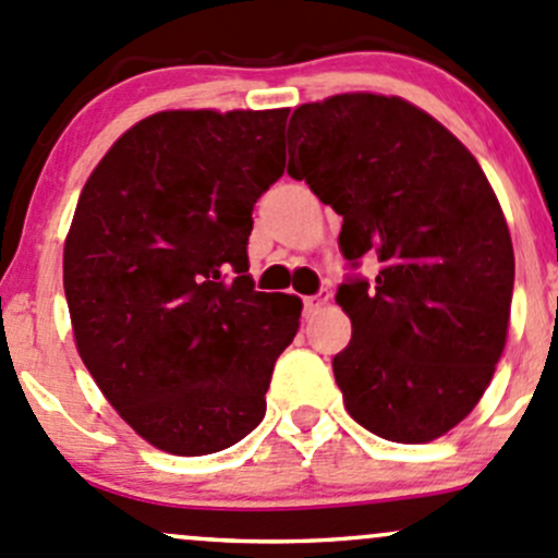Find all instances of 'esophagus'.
Segmentation results:
<instances>
[{
	"mask_svg": "<svg viewBox=\"0 0 558 558\" xmlns=\"http://www.w3.org/2000/svg\"><path fill=\"white\" fill-rule=\"evenodd\" d=\"M328 299H331L328 289H320L318 294H313V296H304V315H307V318H313V315L328 302Z\"/></svg>",
	"mask_w": 558,
	"mask_h": 558,
	"instance_id": "1",
	"label": "esophagus"
}]
</instances>
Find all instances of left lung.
I'll list each match as a JSON object with an SVG mask.
<instances>
[{
	"label": "left lung",
	"instance_id": "1",
	"mask_svg": "<svg viewBox=\"0 0 558 558\" xmlns=\"http://www.w3.org/2000/svg\"><path fill=\"white\" fill-rule=\"evenodd\" d=\"M289 175L342 216L350 267L379 262L337 289L344 409L387 441L444 436L489 387L511 318V232L476 157L403 98L344 93L294 109Z\"/></svg>",
	"mask_w": 558,
	"mask_h": 558
}]
</instances>
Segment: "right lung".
<instances>
[{"label": "right lung", "instance_id": "1", "mask_svg": "<svg viewBox=\"0 0 558 558\" xmlns=\"http://www.w3.org/2000/svg\"><path fill=\"white\" fill-rule=\"evenodd\" d=\"M289 109L160 111L104 155L63 245L87 372L151 447L214 454L267 412L302 302L248 275L251 210L283 175Z\"/></svg>", "mask_w": 558, "mask_h": 558}]
</instances>
